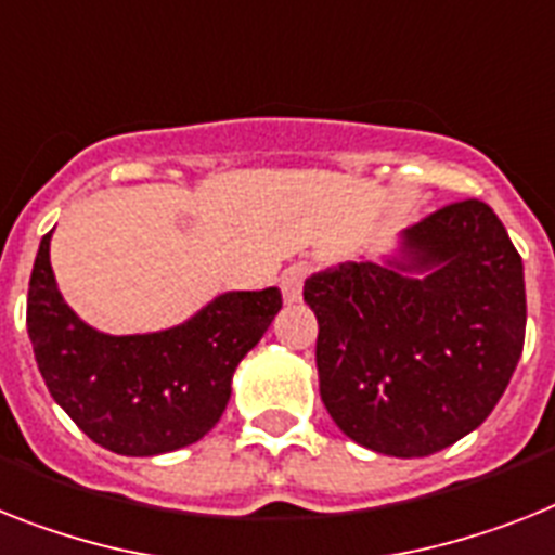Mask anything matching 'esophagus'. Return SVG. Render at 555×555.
Listing matches in <instances>:
<instances>
[{
    "mask_svg": "<svg viewBox=\"0 0 555 555\" xmlns=\"http://www.w3.org/2000/svg\"><path fill=\"white\" fill-rule=\"evenodd\" d=\"M306 274H309V267H306V263H292V267L281 274V292L288 304H297L300 295H304Z\"/></svg>",
    "mask_w": 555,
    "mask_h": 555,
    "instance_id": "esophagus-1",
    "label": "esophagus"
}]
</instances>
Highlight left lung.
<instances>
[{
	"label": "left lung",
	"mask_w": 555,
	"mask_h": 555,
	"mask_svg": "<svg viewBox=\"0 0 555 555\" xmlns=\"http://www.w3.org/2000/svg\"><path fill=\"white\" fill-rule=\"evenodd\" d=\"M323 405L369 451L414 460L496 409L525 346V267L482 201L405 229L377 260L306 278Z\"/></svg>",
	"instance_id": "1"
}]
</instances>
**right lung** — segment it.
Instances as JSON below:
<instances>
[{"instance_id":"add662e5","label":"right lung","mask_w":555,"mask_h":555,"mask_svg":"<svg viewBox=\"0 0 555 555\" xmlns=\"http://www.w3.org/2000/svg\"><path fill=\"white\" fill-rule=\"evenodd\" d=\"M41 237L27 288V334L50 397L95 446L158 456L212 431L237 363L281 311V288L223 292L178 326L104 334L76 314Z\"/></svg>"}]
</instances>
